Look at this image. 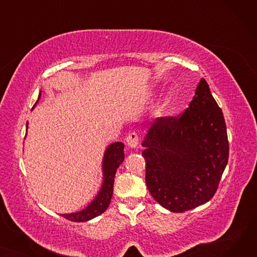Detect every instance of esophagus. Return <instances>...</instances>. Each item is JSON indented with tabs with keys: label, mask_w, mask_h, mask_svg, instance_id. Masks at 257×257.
Wrapping results in <instances>:
<instances>
[{
	"label": "esophagus",
	"mask_w": 257,
	"mask_h": 257,
	"mask_svg": "<svg viewBox=\"0 0 257 257\" xmlns=\"http://www.w3.org/2000/svg\"><path fill=\"white\" fill-rule=\"evenodd\" d=\"M139 136L137 132H130L127 138H126V143L130 148H136L139 145Z\"/></svg>",
	"instance_id": "obj_1"
}]
</instances>
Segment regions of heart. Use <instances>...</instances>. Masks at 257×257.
<instances>
[{
	"label": "heart",
	"instance_id": "1",
	"mask_svg": "<svg viewBox=\"0 0 257 257\" xmlns=\"http://www.w3.org/2000/svg\"><path fill=\"white\" fill-rule=\"evenodd\" d=\"M170 102H171V99L170 98H166L165 102H164V106H168L170 104Z\"/></svg>",
	"mask_w": 257,
	"mask_h": 257
}]
</instances>
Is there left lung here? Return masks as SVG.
Returning <instances> with one entry per match:
<instances>
[{"mask_svg": "<svg viewBox=\"0 0 257 257\" xmlns=\"http://www.w3.org/2000/svg\"><path fill=\"white\" fill-rule=\"evenodd\" d=\"M142 145L147 187L161 206L183 212L213 197L228 163L229 143L222 109L205 79L184 112L157 117Z\"/></svg>", "mask_w": 257, "mask_h": 257, "instance_id": "obj_1", "label": "left lung"}]
</instances>
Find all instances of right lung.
<instances>
[{"instance_id":"right-lung-1","label":"right lung","mask_w":257,"mask_h":257,"mask_svg":"<svg viewBox=\"0 0 257 257\" xmlns=\"http://www.w3.org/2000/svg\"><path fill=\"white\" fill-rule=\"evenodd\" d=\"M40 97V93H39ZM27 129H28V123H27ZM125 158L124 154V144L123 143H113L107 148L104 158H103V184L99 194L91 203L82 209L81 211L74 213L61 214L63 218L72 222H86L93 218L98 217L103 213L110 203V200L113 193V181L115 172L119 165L123 163Z\"/></svg>"}]
</instances>
